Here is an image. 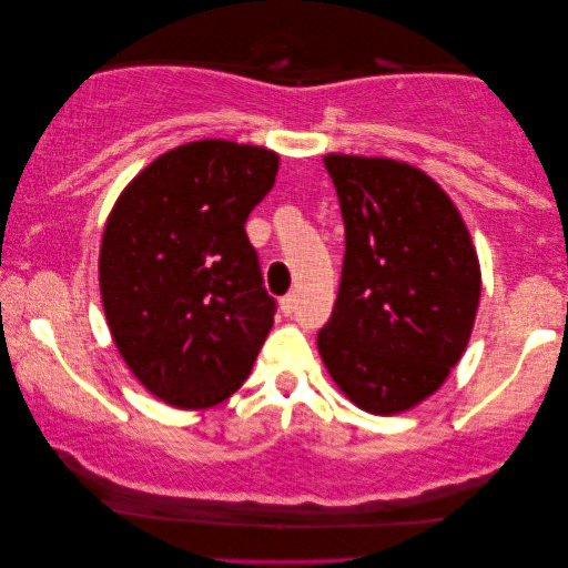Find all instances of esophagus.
Instances as JSON below:
<instances>
[{"label": "esophagus", "instance_id": "1", "mask_svg": "<svg viewBox=\"0 0 568 568\" xmlns=\"http://www.w3.org/2000/svg\"><path fill=\"white\" fill-rule=\"evenodd\" d=\"M278 307H282V313H284V315H292L294 310H297V294H294V292L284 294L282 302H278Z\"/></svg>", "mask_w": 568, "mask_h": 568}]
</instances>
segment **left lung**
Segmentation results:
<instances>
[{"label":"left lung","mask_w":568,"mask_h":568,"mask_svg":"<svg viewBox=\"0 0 568 568\" xmlns=\"http://www.w3.org/2000/svg\"><path fill=\"white\" fill-rule=\"evenodd\" d=\"M346 230L344 268L317 352L354 406L414 408L468 346L480 300L470 232L424 170L387 158L325 154Z\"/></svg>","instance_id":"obj_1"}]
</instances>
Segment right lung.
Listing matches in <instances>:
<instances>
[{
	"mask_svg": "<svg viewBox=\"0 0 568 568\" xmlns=\"http://www.w3.org/2000/svg\"><path fill=\"white\" fill-rule=\"evenodd\" d=\"M276 173V152L201 139L160 154L108 216L98 266L108 328L134 377L170 406L227 400L274 325L245 222Z\"/></svg>",
	"mask_w": 568,
	"mask_h": 568,
	"instance_id": "obj_1",
	"label": "right lung"
}]
</instances>
